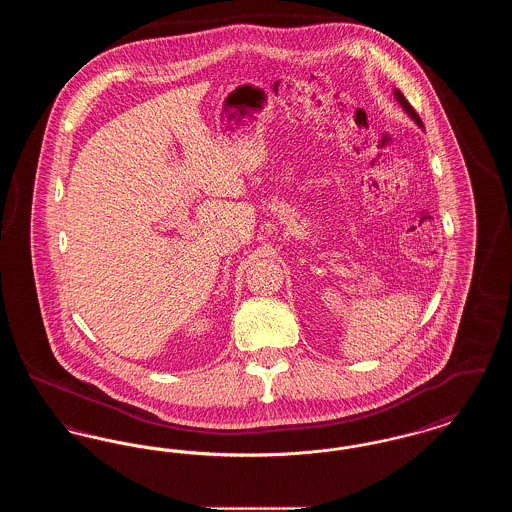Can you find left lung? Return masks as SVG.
Listing matches in <instances>:
<instances>
[{"label": "left lung", "instance_id": "left-lung-1", "mask_svg": "<svg viewBox=\"0 0 512 512\" xmlns=\"http://www.w3.org/2000/svg\"><path fill=\"white\" fill-rule=\"evenodd\" d=\"M393 96H395V99H397V103H399V105L403 107V111H405V113H407V115H409V117H411V119H413V121L416 122V126L424 130V124H422V119L418 117V113L414 111L413 105H411V103H409V101L405 99V96H403V94H401V92H399L397 88H393Z\"/></svg>", "mask_w": 512, "mask_h": 512}]
</instances>
